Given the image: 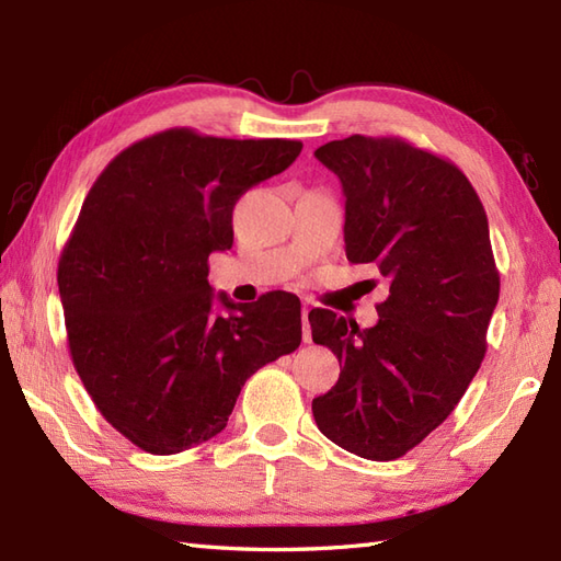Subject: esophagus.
<instances>
[{
    "label": "esophagus",
    "mask_w": 561,
    "mask_h": 561,
    "mask_svg": "<svg viewBox=\"0 0 561 561\" xmlns=\"http://www.w3.org/2000/svg\"><path fill=\"white\" fill-rule=\"evenodd\" d=\"M308 313H311V306L301 308V318H304V342H311V325H308Z\"/></svg>",
    "instance_id": "34e87169"
}]
</instances>
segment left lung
Instances as JSON below:
<instances>
[{
    "label": "left lung",
    "instance_id": "8db88e82",
    "mask_svg": "<svg viewBox=\"0 0 561 561\" xmlns=\"http://www.w3.org/2000/svg\"><path fill=\"white\" fill-rule=\"evenodd\" d=\"M316 159L340 178L347 260L388 279L378 323L313 308L316 344L340 380L313 400L332 444L396 460L456 410L486 352L499 272L482 202L456 163L400 137L328 141Z\"/></svg>",
    "mask_w": 561,
    "mask_h": 561
}]
</instances>
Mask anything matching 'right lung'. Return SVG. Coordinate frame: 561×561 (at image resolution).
<instances>
[{
  "label": "right lung",
  "mask_w": 561,
  "mask_h": 561,
  "mask_svg": "<svg viewBox=\"0 0 561 561\" xmlns=\"http://www.w3.org/2000/svg\"><path fill=\"white\" fill-rule=\"evenodd\" d=\"M296 139H224L173 127L105 165L59 255L69 354L125 438L173 456L217 436L257 368L301 344L287 291L214 311L207 260L233 245L238 197L287 171Z\"/></svg>",
  "instance_id": "right-lung-1"
}]
</instances>
